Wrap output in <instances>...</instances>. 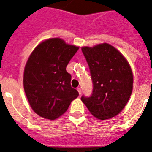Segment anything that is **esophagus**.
Instances as JSON below:
<instances>
[{
    "label": "esophagus",
    "instance_id": "1",
    "mask_svg": "<svg viewBox=\"0 0 152 152\" xmlns=\"http://www.w3.org/2000/svg\"><path fill=\"white\" fill-rule=\"evenodd\" d=\"M77 91H78V93H79V95H81V94H82V90H81L80 87H77Z\"/></svg>",
    "mask_w": 152,
    "mask_h": 152
}]
</instances>
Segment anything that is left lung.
<instances>
[{
	"label": "left lung",
	"mask_w": 152,
	"mask_h": 152,
	"mask_svg": "<svg viewBox=\"0 0 152 152\" xmlns=\"http://www.w3.org/2000/svg\"><path fill=\"white\" fill-rule=\"evenodd\" d=\"M82 51L93 83L91 96H83L82 101L98 119L117 116L132 93L133 74L129 63L119 51L106 43L83 47Z\"/></svg>",
	"instance_id": "obj_1"
}]
</instances>
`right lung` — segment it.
I'll return each mask as SVG.
<instances>
[{
  "instance_id": "add662e5",
  "label": "right lung",
  "mask_w": 152,
  "mask_h": 152,
  "mask_svg": "<svg viewBox=\"0 0 152 152\" xmlns=\"http://www.w3.org/2000/svg\"><path fill=\"white\" fill-rule=\"evenodd\" d=\"M77 50L78 47L53 38L40 43L31 54L24 69L23 87L31 107L39 116L55 120L78 96L66 71Z\"/></svg>"
}]
</instances>
